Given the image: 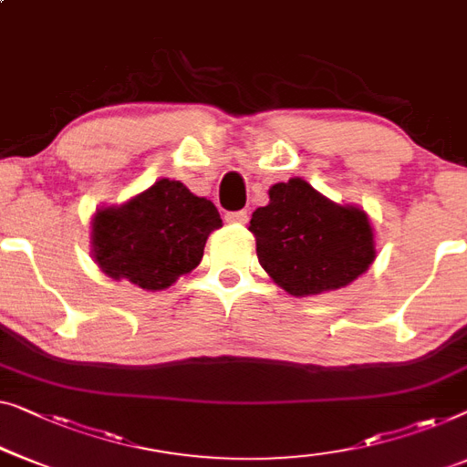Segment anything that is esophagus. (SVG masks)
Returning a JSON list of instances; mask_svg holds the SVG:
<instances>
[{"label": "esophagus", "instance_id": "1", "mask_svg": "<svg viewBox=\"0 0 467 467\" xmlns=\"http://www.w3.org/2000/svg\"><path fill=\"white\" fill-rule=\"evenodd\" d=\"M225 221L232 223V225H244V223L248 221V214H246V211L227 213V214H225Z\"/></svg>", "mask_w": 467, "mask_h": 467}]
</instances>
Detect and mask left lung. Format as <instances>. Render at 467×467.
<instances>
[{
  "instance_id": "8db88e82",
  "label": "left lung",
  "mask_w": 467,
  "mask_h": 467,
  "mask_svg": "<svg viewBox=\"0 0 467 467\" xmlns=\"http://www.w3.org/2000/svg\"><path fill=\"white\" fill-rule=\"evenodd\" d=\"M248 229L261 267L293 296L346 288L377 256L367 211L337 204L301 177L269 187V204L256 208Z\"/></svg>"
}]
</instances>
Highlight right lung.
Returning a JSON list of instances; mask_svg holds the SVG:
<instances>
[{"mask_svg":"<svg viewBox=\"0 0 467 467\" xmlns=\"http://www.w3.org/2000/svg\"><path fill=\"white\" fill-rule=\"evenodd\" d=\"M90 225L100 272L158 293L200 265L208 235L223 221L211 200L181 181L158 179L124 204L97 208Z\"/></svg>","mask_w":467,"mask_h":467,"instance_id":"add662e5","label":"right lung"}]
</instances>
